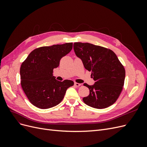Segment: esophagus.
<instances>
[{
    "instance_id": "1",
    "label": "esophagus",
    "mask_w": 147,
    "mask_h": 147,
    "mask_svg": "<svg viewBox=\"0 0 147 147\" xmlns=\"http://www.w3.org/2000/svg\"><path fill=\"white\" fill-rule=\"evenodd\" d=\"M74 85H75V86L78 87V86H81V84H80V83H74Z\"/></svg>"
}]
</instances>
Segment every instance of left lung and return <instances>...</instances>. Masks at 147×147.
<instances>
[{"mask_svg":"<svg viewBox=\"0 0 147 147\" xmlns=\"http://www.w3.org/2000/svg\"><path fill=\"white\" fill-rule=\"evenodd\" d=\"M75 55L86 70L91 72L93 85L84 83L90 94L83 98L91 107L102 109L113 105L121 93L125 79V69L115 53L110 49L89 43H74Z\"/></svg>","mask_w":147,"mask_h":147,"instance_id":"left-lung-1","label":"left lung"}]
</instances>
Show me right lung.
Masks as SVG:
<instances>
[{
  "label": "right lung",
  "mask_w": 147,
  "mask_h": 147,
  "mask_svg": "<svg viewBox=\"0 0 147 147\" xmlns=\"http://www.w3.org/2000/svg\"><path fill=\"white\" fill-rule=\"evenodd\" d=\"M72 43L35 49L21 64V87L30 103L41 109L51 108L63 99L67 88L74 82H60L53 76V69L61 59L72 50Z\"/></svg>",
  "instance_id": "right-lung-1"
}]
</instances>
